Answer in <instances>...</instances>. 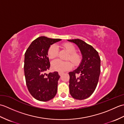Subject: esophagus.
<instances>
[{"label": "esophagus", "mask_w": 124, "mask_h": 124, "mask_svg": "<svg viewBox=\"0 0 124 124\" xmlns=\"http://www.w3.org/2000/svg\"><path fill=\"white\" fill-rule=\"evenodd\" d=\"M63 74V72H59V75L61 76H62V75Z\"/></svg>", "instance_id": "34e87169"}]
</instances>
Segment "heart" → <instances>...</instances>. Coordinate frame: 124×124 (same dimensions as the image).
Returning <instances> with one entry per match:
<instances>
[{"label": "heart", "instance_id": "heart-1", "mask_svg": "<svg viewBox=\"0 0 124 124\" xmlns=\"http://www.w3.org/2000/svg\"><path fill=\"white\" fill-rule=\"evenodd\" d=\"M64 48L67 49L70 53V56L68 59L70 60L75 65H78L81 60V55L76 53V49L72 44L70 43H65L63 44ZM58 47L56 45H52L48 49V56L50 59H53L58 55ZM73 64L70 61H62L60 60H55L52 62L51 64L52 69L54 71L63 72L71 69Z\"/></svg>", "mask_w": 124, "mask_h": 124}]
</instances>
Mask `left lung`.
<instances>
[{"instance_id": "1", "label": "left lung", "mask_w": 124, "mask_h": 124, "mask_svg": "<svg viewBox=\"0 0 124 124\" xmlns=\"http://www.w3.org/2000/svg\"><path fill=\"white\" fill-rule=\"evenodd\" d=\"M68 41L77 45L82 55L78 67L69 72L70 94L75 99H86L93 93L98 83L101 60L98 52L84 41L79 39Z\"/></svg>"}]
</instances>
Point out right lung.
Wrapping results in <instances>:
<instances>
[{"mask_svg":"<svg viewBox=\"0 0 124 124\" xmlns=\"http://www.w3.org/2000/svg\"><path fill=\"white\" fill-rule=\"evenodd\" d=\"M61 40L44 36L33 40L24 54V71L26 84L29 91L34 98L40 101H48L54 98L57 90L60 76L57 72H45L49 69L48 57L51 45Z\"/></svg>","mask_w":124,"mask_h":124,"instance_id":"add662e5","label":"right lung"}]
</instances>
